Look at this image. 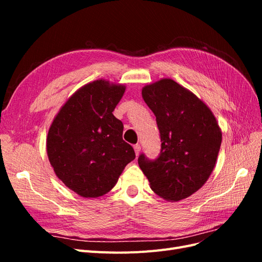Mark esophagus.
Segmentation results:
<instances>
[{"mask_svg":"<svg viewBox=\"0 0 262 262\" xmlns=\"http://www.w3.org/2000/svg\"><path fill=\"white\" fill-rule=\"evenodd\" d=\"M133 147H134V152H136L137 155H139L140 152H141V145L140 144H136Z\"/></svg>","mask_w":262,"mask_h":262,"instance_id":"esophagus-1","label":"esophagus"}]
</instances>
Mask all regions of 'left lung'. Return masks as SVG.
<instances>
[{
    "label": "left lung",
    "mask_w": 262,
    "mask_h": 262,
    "mask_svg": "<svg viewBox=\"0 0 262 262\" xmlns=\"http://www.w3.org/2000/svg\"><path fill=\"white\" fill-rule=\"evenodd\" d=\"M156 117L161 152L155 160L142 153L138 163L153 191L179 201L199 190L215 166L222 132L208 106L170 78L142 90Z\"/></svg>",
    "instance_id": "left-lung-1"
}]
</instances>
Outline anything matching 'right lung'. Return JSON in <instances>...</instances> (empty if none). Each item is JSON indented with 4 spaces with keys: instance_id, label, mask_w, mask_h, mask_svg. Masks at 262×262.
<instances>
[{
    "instance_id": "add662e5",
    "label": "right lung",
    "mask_w": 262,
    "mask_h": 262,
    "mask_svg": "<svg viewBox=\"0 0 262 262\" xmlns=\"http://www.w3.org/2000/svg\"><path fill=\"white\" fill-rule=\"evenodd\" d=\"M125 87L97 80L74 93L61 108L47 138L55 175L84 198L107 193L136 158L122 139L123 124L113 112Z\"/></svg>"
}]
</instances>
